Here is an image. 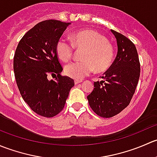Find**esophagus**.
Returning a JSON list of instances; mask_svg holds the SVG:
<instances>
[{
  "label": "esophagus",
  "instance_id": "obj_1",
  "mask_svg": "<svg viewBox=\"0 0 157 157\" xmlns=\"http://www.w3.org/2000/svg\"><path fill=\"white\" fill-rule=\"evenodd\" d=\"M82 82V80H76L75 81H74V83H75V84H78V83H80Z\"/></svg>",
  "mask_w": 157,
  "mask_h": 157
}]
</instances>
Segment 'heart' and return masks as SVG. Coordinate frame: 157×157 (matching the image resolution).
Returning <instances> with one entry per match:
<instances>
[{"label": "heart", "mask_w": 157, "mask_h": 157, "mask_svg": "<svg viewBox=\"0 0 157 157\" xmlns=\"http://www.w3.org/2000/svg\"><path fill=\"white\" fill-rule=\"evenodd\" d=\"M71 43L64 39H60L56 44L58 58L67 61L74 54V48L84 50L82 55L83 61L69 63L64 67L67 76L75 80H81L95 70L96 72L105 71L112 66L115 50L107 39L93 29L76 32L71 36Z\"/></svg>", "instance_id": "obj_1"}]
</instances>
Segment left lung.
<instances>
[{
    "mask_svg": "<svg viewBox=\"0 0 157 157\" xmlns=\"http://www.w3.org/2000/svg\"><path fill=\"white\" fill-rule=\"evenodd\" d=\"M118 45L117 56L101 81L87 96L90 106L102 118H111L129 105L140 77V66L134 44L121 33L111 29Z\"/></svg>",
    "mask_w": 157,
    "mask_h": 157,
    "instance_id": "left-lung-1",
    "label": "left lung"
}]
</instances>
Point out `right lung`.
I'll use <instances>...</instances> for the list:
<instances>
[{"label":"right lung","mask_w":157,"mask_h":157,"mask_svg":"<svg viewBox=\"0 0 157 157\" xmlns=\"http://www.w3.org/2000/svg\"><path fill=\"white\" fill-rule=\"evenodd\" d=\"M71 23L48 20L37 23L19 42L13 58L16 81L23 100L33 112L52 118L65 105L74 81L61 76L56 44ZM55 75V80H48Z\"/></svg>","instance_id":"add662e5"}]
</instances>
